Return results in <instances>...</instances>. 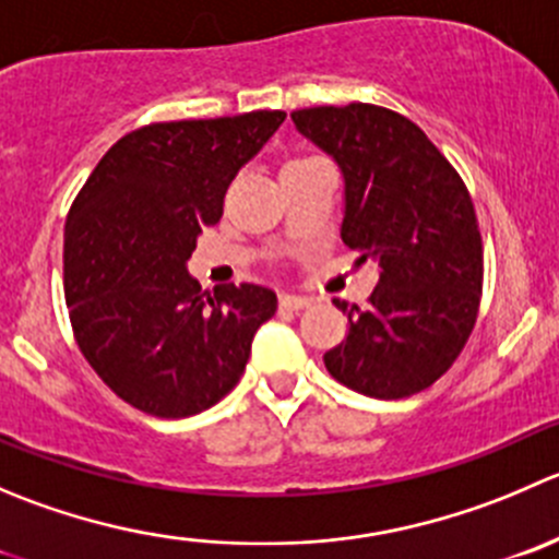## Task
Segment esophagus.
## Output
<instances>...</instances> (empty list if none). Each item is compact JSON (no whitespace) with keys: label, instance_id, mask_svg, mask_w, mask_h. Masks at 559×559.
Listing matches in <instances>:
<instances>
[{"label":"esophagus","instance_id":"obj_1","mask_svg":"<svg viewBox=\"0 0 559 559\" xmlns=\"http://www.w3.org/2000/svg\"><path fill=\"white\" fill-rule=\"evenodd\" d=\"M281 308H286V311H300V308L311 306V297H302V295H289V292H284V295L278 297Z\"/></svg>","mask_w":559,"mask_h":559}]
</instances>
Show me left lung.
Masks as SVG:
<instances>
[{"label":"left lung","instance_id":"obj_1","mask_svg":"<svg viewBox=\"0 0 559 559\" xmlns=\"http://www.w3.org/2000/svg\"><path fill=\"white\" fill-rule=\"evenodd\" d=\"M292 122L341 169V240L379 273L371 306L335 302L349 333L324 352V366L371 399L420 393L453 366L478 317L484 242L467 186L429 135L390 108H302Z\"/></svg>","mask_w":559,"mask_h":559}]
</instances>
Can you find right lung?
<instances>
[{
  "instance_id": "right-lung-1",
  "label": "right lung",
  "mask_w": 559,
  "mask_h": 559,
  "mask_svg": "<svg viewBox=\"0 0 559 559\" xmlns=\"http://www.w3.org/2000/svg\"><path fill=\"white\" fill-rule=\"evenodd\" d=\"M284 111L158 122L122 135L64 224V297L97 377L155 417L218 404L246 371L259 324L278 308L257 284L202 292L188 259L218 224L237 171Z\"/></svg>"
}]
</instances>
